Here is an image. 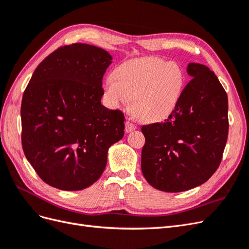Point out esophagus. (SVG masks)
Listing matches in <instances>:
<instances>
[{
	"label": "esophagus",
	"instance_id": "obj_1",
	"mask_svg": "<svg viewBox=\"0 0 249 249\" xmlns=\"http://www.w3.org/2000/svg\"><path fill=\"white\" fill-rule=\"evenodd\" d=\"M135 129H136V125L130 123V122H126V123H125V132H126V133H130V132L134 131Z\"/></svg>",
	"mask_w": 249,
	"mask_h": 249
}]
</instances>
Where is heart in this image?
<instances>
[{
  "label": "heart",
  "mask_w": 249,
  "mask_h": 249,
  "mask_svg": "<svg viewBox=\"0 0 249 249\" xmlns=\"http://www.w3.org/2000/svg\"><path fill=\"white\" fill-rule=\"evenodd\" d=\"M185 84V71L177 62L144 57L120 64L114 76L105 80L104 92L112 108H123L132 100L134 116L157 123L176 110Z\"/></svg>",
  "instance_id": "obj_1"
}]
</instances>
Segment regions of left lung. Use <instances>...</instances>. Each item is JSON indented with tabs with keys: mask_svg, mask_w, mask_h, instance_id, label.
<instances>
[{
	"mask_svg": "<svg viewBox=\"0 0 249 249\" xmlns=\"http://www.w3.org/2000/svg\"><path fill=\"white\" fill-rule=\"evenodd\" d=\"M192 78L164 123L143 125L141 170L150 186L183 192L200 186L219 166L229 134L228 95L209 67L189 63Z\"/></svg>",
	"mask_w": 249,
	"mask_h": 249,
	"instance_id": "left-lung-1",
	"label": "left lung"
}]
</instances>
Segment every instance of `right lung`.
Returning <instances> with one entry per match:
<instances>
[{
  "label": "right lung",
  "mask_w": 249,
  "mask_h": 249,
  "mask_svg": "<svg viewBox=\"0 0 249 249\" xmlns=\"http://www.w3.org/2000/svg\"><path fill=\"white\" fill-rule=\"evenodd\" d=\"M111 60L90 44L59 48L37 66L22 95V149L37 175L57 189L95 183L110 146L124 137L123 112L101 104Z\"/></svg>",
  "instance_id": "1"
}]
</instances>
